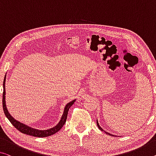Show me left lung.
<instances>
[{"instance_id":"8db88e82","label":"left lung","mask_w":156,"mask_h":156,"mask_svg":"<svg viewBox=\"0 0 156 156\" xmlns=\"http://www.w3.org/2000/svg\"><path fill=\"white\" fill-rule=\"evenodd\" d=\"M97 126H98V128H99L100 130H101V131H104V132H105V133L107 134V135H112V136H114V135H112V134H110V133H107V132H106V131H105L104 130H103V129H102V128H101V127H100V125H99V123H98V121H97Z\"/></svg>"}]
</instances>
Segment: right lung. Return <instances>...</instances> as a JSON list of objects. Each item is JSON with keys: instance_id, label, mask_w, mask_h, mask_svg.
<instances>
[{"instance_id": "add662e5", "label": "right lung", "mask_w": 156, "mask_h": 156, "mask_svg": "<svg viewBox=\"0 0 156 156\" xmlns=\"http://www.w3.org/2000/svg\"><path fill=\"white\" fill-rule=\"evenodd\" d=\"M5 78L6 75L5 76L4 81H3V108L5 115L7 118L8 119L9 121L11 122V123L15 127V128L17 129V130L22 133L23 134H26V135H31L33 136H37V137H45V136H49L50 135H54V134L56 133L57 132H58L62 127L64 126V124L66 123L67 116H68V113L69 111V109L70 107L74 104V102H75V100H73V101L70 102L68 104L66 105V106L65 107L63 114L62 115V117L58 123L57 124L56 126L53 127V128L48 129V130H37V129H35L31 128L28 126L25 125L24 123H21V122L16 121V119H14L12 116H11L10 114L9 113L8 109H7L6 104H5Z\"/></svg>"}]
</instances>
